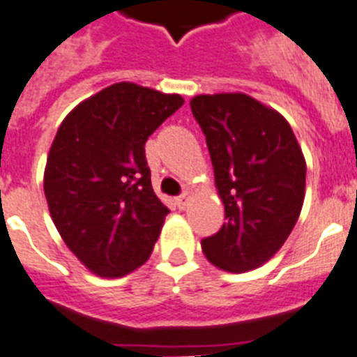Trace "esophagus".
<instances>
[{"label":"esophagus","mask_w":357,"mask_h":357,"mask_svg":"<svg viewBox=\"0 0 357 357\" xmlns=\"http://www.w3.org/2000/svg\"><path fill=\"white\" fill-rule=\"evenodd\" d=\"M188 203V194L183 192V194H179L178 197H176V205H178V208H185Z\"/></svg>","instance_id":"obj_1"}]
</instances>
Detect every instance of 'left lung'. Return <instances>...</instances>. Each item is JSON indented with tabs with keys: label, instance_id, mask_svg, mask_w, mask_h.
<instances>
[{
	"label": "left lung",
	"instance_id": "obj_1",
	"mask_svg": "<svg viewBox=\"0 0 357 357\" xmlns=\"http://www.w3.org/2000/svg\"><path fill=\"white\" fill-rule=\"evenodd\" d=\"M190 109L205 134L227 220L202 239L203 252L227 272L252 271L283 247L298 221L303 152L287 119L247 94L196 96Z\"/></svg>",
	"mask_w": 357,
	"mask_h": 357
}]
</instances>
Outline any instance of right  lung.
Masks as SVG:
<instances>
[{
	"mask_svg": "<svg viewBox=\"0 0 357 357\" xmlns=\"http://www.w3.org/2000/svg\"><path fill=\"white\" fill-rule=\"evenodd\" d=\"M181 105L178 94L116 83L59 125L45 196L63 241L94 274L125 275L151 256L169 208L152 190L145 143Z\"/></svg>",
	"mask_w": 357,
	"mask_h": 357,
	"instance_id": "1",
	"label": "right lung"
}]
</instances>
